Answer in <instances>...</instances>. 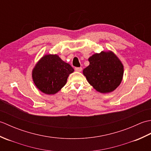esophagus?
<instances>
[{
  "label": "esophagus",
  "instance_id": "obj_1",
  "mask_svg": "<svg viewBox=\"0 0 151 151\" xmlns=\"http://www.w3.org/2000/svg\"><path fill=\"white\" fill-rule=\"evenodd\" d=\"M75 70H76V71L81 72V71H82V67H75Z\"/></svg>",
  "mask_w": 151,
  "mask_h": 151
}]
</instances>
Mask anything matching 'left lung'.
Masks as SVG:
<instances>
[{"label": "left lung", "mask_w": 151, "mask_h": 151, "mask_svg": "<svg viewBox=\"0 0 151 151\" xmlns=\"http://www.w3.org/2000/svg\"><path fill=\"white\" fill-rule=\"evenodd\" d=\"M89 65L83 70L89 84L97 91L107 93L120 85L123 76V63L111 51L96 53L89 58Z\"/></svg>", "instance_id": "obj_1"}]
</instances>
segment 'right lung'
Here are the masks:
<instances>
[{
    "label": "right lung",
    "instance_id": "add662e5",
    "mask_svg": "<svg viewBox=\"0 0 151 151\" xmlns=\"http://www.w3.org/2000/svg\"><path fill=\"white\" fill-rule=\"evenodd\" d=\"M74 69L56 54H47L39 60L32 70L35 85L43 93L53 95L65 85Z\"/></svg>",
    "mask_w": 151,
    "mask_h": 151
}]
</instances>
